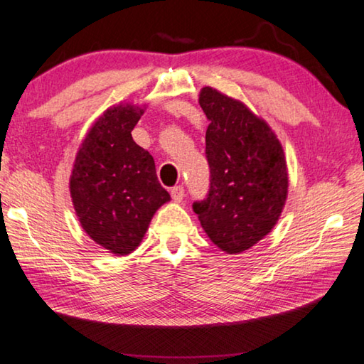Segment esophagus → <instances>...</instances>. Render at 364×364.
Wrapping results in <instances>:
<instances>
[{"label":"esophagus","instance_id":"esophagus-1","mask_svg":"<svg viewBox=\"0 0 364 364\" xmlns=\"http://www.w3.org/2000/svg\"><path fill=\"white\" fill-rule=\"evenodd\" d=\"M183 195H186V190H183V187H182V186H176V187H172V190H171V196H172V200H174V201H182Z\"/></svg>","mask_w":364,"mask_h":364}]
</instances>
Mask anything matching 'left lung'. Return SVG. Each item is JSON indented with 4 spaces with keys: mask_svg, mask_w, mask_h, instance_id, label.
Masks as SVG:
<instances>
[{
    "mask_svg": "<svg viewBox=\"0 0 364 364\" xmlns=\"http://www.w3.org/2000/svg\"><path fill=\"white\" fill-rule=\"evenodd\" d=\"M206 113L209 192L193 203L203 230L227 254L250 250L282 215L288 196V168L283 146L262 118L243 102L203 87Z\"/></svg>",
    "mask_w": 364,
    "mask_h": 364,
    "instance_id": "1",
    "label": "left lung"
}]
</instances>
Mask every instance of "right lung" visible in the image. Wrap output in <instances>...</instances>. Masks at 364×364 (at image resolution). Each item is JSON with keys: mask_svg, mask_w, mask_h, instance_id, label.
Segmentation results:
<instances>
[{"mask_svg": "<svg viewBox=\"0 0 364 364\" xmlns=\"http://www.w3.org/2000/svg\"><path fill=\"white\" fill-rule=\"evenodd\" d=\"M144 108L119 104L104 112L76 153L70 195L81 227L95 243L127 256L142 241L159 206L171 200L155 161L132 140Z\"/></svg>", "mask_w": 364, "mask_h": 364, "instance_id": "add662e5", "label": "right lung"}]
</instances>
